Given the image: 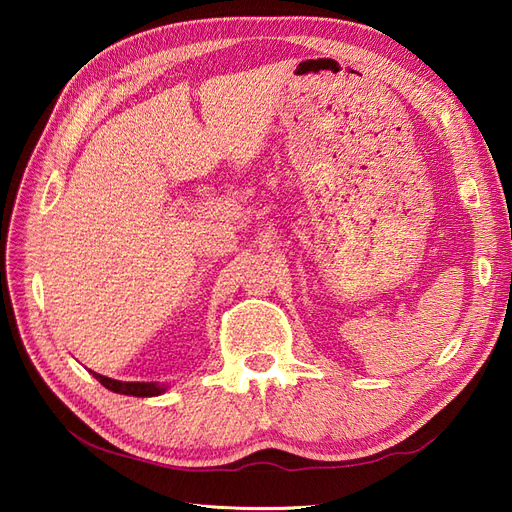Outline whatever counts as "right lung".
Returning <instances> with one entry per match:
<instances>
[{
  "label": "right lung",
  "instance_id": "right-lung-1",
  "mask_svg": "<svg viewBox=\"0 0 512 512\" xmlns=\"http://www.w3.org/2000/svg\"><path fill=\"white\" fill-rule=\"evenodd\" d=\"M94 378L106 386L108 391L113 393H121V395H132V397H158L164 391H168V384H160V382H121V380H113V378H106L96 374V371H91Z\"/></svg>",
  "mask_w": 512,
  "mask_h": 512
}]
</instances>
